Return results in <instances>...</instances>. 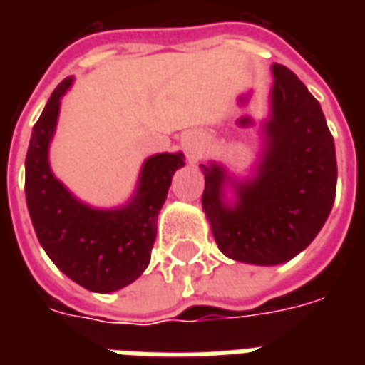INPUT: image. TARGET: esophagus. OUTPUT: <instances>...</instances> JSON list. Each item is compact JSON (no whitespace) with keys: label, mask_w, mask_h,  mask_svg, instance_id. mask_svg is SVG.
<instances>
[{"label":"esophagus","mask_w":365,"mask_h":365,"mask_svg":"<svg viewBox=\"0 0 365 365\" xmlns=\"http://www.w3.org/2000/svg\"><path fill=\"white\" fill-rule=\"evenodd\" d=\"M205 138L203 136H190V138H185L183 140V148H185V154H187V158L191 162H197L203 156V152H205Z\"/></svg>","instance_id":"obj_1"}]
</instances>
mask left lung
Wrapping results in <instances>:
<instances>
[{
    "instance_id": "8db88e82",
    "label": "left lung",
    "mask_w": 365,
    "mask_h": 365,
    "mask_svg": "<svg viewBox=\"0 0 365 365\" xmlns=\"http://www.w3.org/2000/svg\"><path fill=\"white\" fill-rule=\"evenodd\" d=\"M272 117L258 172L237 183V203L227 205L221 166L203 168V211L217 246L237 262L275 266L313 242L336 195L334 140L319 101L289 68L274 64Z\"/></svg>"
}]
</instances>
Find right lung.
Instances as JSON below:
<instances>
[{"mask_svg":"<svg viewBox=\"0 0 365 365\" xmlns=\"http://www.w3.org/2000/svg\"><path fill=\"white\" fill-rule=\"evenodd\" d=\"M66 78L52 91L33 127L25 160V195L31 221L44 252L72 282L97 293H111L143 274L156 240V221L172 175L183 154H156L144 162L135 199L123 209L99 211L83 205L54 178L48 144L60 111Z\"/></svg>","mask_w":365,"mask_h":365,"instance_id":"obj_1","label":"right lung"}]
</instances>
